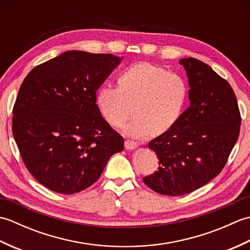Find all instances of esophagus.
<instances>
[{"instance_id":"obj_1","label":"esophagus","mask_w":250,"mask_h":250,"mask_svg":"<svg viewBox=\"0 0 250 250\" xmlns=\"http://www.w3.org/2000/svg\"><path fill=\"white\" fill-rule=\"evenodd\" d=\"M125 147L126 148V149L132 150V149H134V148L137 147V144H136V142L132 141V140H125Z\"/></svg>"}]
</instances>
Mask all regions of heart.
<instances>
[{"instance_id": "1", "label": "heart", "mask_w": 250, "mask_h": 250, "mask_svg": "<svg viewBox=\"0 0 250 250\" xmlns=\"http://www.w3.org/2000/svg\"><path fill=\"white\" fill-rule=\"evenodd\" d=\"M188 99L185 79L161 65L137 62L122 72L117 89L101 88L97 105L103 118L120 128L132 115L126 133L142 139L171 130L179 120Z\"/></svg>"}]
</instances>
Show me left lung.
I'll list each match as a JSON object with an SVG mask.
<instances>
[{
	"mask_svg": "<svg viewBox=\"0 0 250 250\" xmlns=\"http://www.w3.org/2000/svg\"><path fill=\"white\" fill-rule=\"evenodd\" d=\"M189 78L190 106L171 130L149 142L159 167L143 178L156 192L177 196L218 175L240 135L241 113L230 83L204 62L182 59Z\"/></svg>",
	"mask_w": 250,
	"mask_h": 250,
	"instance_id": "1",
	"label": "left lung"
}]
</instances>
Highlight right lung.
Listing matches in <instances>:
<instances>
[{
	"instance_id": "add662e5",
	"label": "right lung",
	"mask_w": 250,
	"mask_h": 250,
	"mask_svg": "<svg viewBox=\"0 0 250 250\" xmlns=\"http://www.w3.org/2000/svg\"><path fill=\"white\" fill-rule=\"evenodd\" d=\"M122 58L81 50L35 66L13 108V134L29 172L46 188L73 194L93 185L125 140L101 115L100 88Z\"/></svg>"
}]
</instances>
